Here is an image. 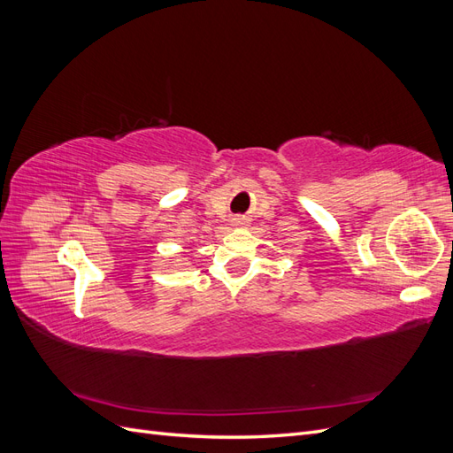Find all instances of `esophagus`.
<instances>
[{
    "mask_svg": "<svg viewBox=\"0 0 453 453\" xmlns=\"http://www.w3.org/2000/svg\"><path fill=\"white\" fill-rule=\"evenodd\" d=\"M234 225H236V226H242V225H245L243 217H238V219H234Z\"/></svg>",
    "mask_w": 453,
    "mask_h": 453,
    "instance_id": "34e87169",
    "label": "esophagus"
}]
</instances>
